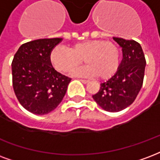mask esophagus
Returning a JSON list of instances; mask_svg holds the SVG:
<instances>
[{
  "mask_svg": "<svg viewBox=\"0 0 160 160\" xmlns=\"http://www.w3.org/2000/svg\"><path fill=\"white\" fill-rule=\"evenodd\" d=\"M81 82L83 84H87V83H89V80H80Z\"/></svg>",
  "mask_w": 160,
  "mask_h": 160,
  "instance_id": "34e87169",
  "label": "esophagus"
}]
</instances>
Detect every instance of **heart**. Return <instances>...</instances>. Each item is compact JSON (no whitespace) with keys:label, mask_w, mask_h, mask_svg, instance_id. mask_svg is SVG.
I'll list each match as a JSON object with an SVG mask.
<instances>
[{"label":"heart","mask_w":160,"mask_h":160,"mask_svg":"<svg viewBox=\"0 0 160 160\" xmlns=\"http://www.w3.org/2000/svg\"><path fill=\"white\" fill-rule=\"evenodd\" d=\"M83 59L86 66L72 72L77 76H98L100 80H108L119 69L120 52L112 41L89 40L69 47H55L51 51L49 60L57 70L68 73L80 65Z\"/></svg>","instance_id":"b5f03b06"}]
</instances>
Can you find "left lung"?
I'll return each mask as SVG.
<instances>
[{"label":"left lung","mask_w":160,"mask_h":160,"mask_svg":"<svg viewBox=\"0 0 160 160\" xmlns=\"http://www.w3.org/2000/svg\"><path fill=\"white\" fill-rule=\"evenodd\" d=\"M113 39L122 47V61L115 74L102 83L100 90L92 98L102 109L115 113L129 107L138 95L142 86L146 59L138 42L123 38Z\"/></svg>","instance_id":"obj_1"}]
</instances>
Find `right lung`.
<instances>
[{
    "label": "right lung",
    "mask_w": 160,
    "mask_h": 160,
    "mask_svg": "<svg viewBox=\"0 0 160 160\" xmlns=\"http://www.w3.org/2000/svg\"><path fill=\"white\" fill-rule=\"evenodd\" d=\"M62 38L39 39L23 44L12 62V86L20 104L37 115L55 109L67 92L71 79L55 70L51 51Z\"/></svg>",
    "instance_id": "1"
}]
</instances>
